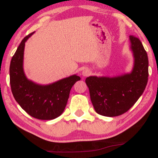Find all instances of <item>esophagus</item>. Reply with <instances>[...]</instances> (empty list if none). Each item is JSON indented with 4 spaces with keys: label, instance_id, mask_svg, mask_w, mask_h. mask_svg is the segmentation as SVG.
<instances>
[{
    "label": "esophagus",
    "instance_id": "obj_1",
    "mask_svg": "<svg viewBox=\"0 0 158 158\" xmlns=\"http://www.w3.org/2000/svg\"><path fill=\"white\" fill-rule=\"evenodd\" d=\"M90 74V70L88 68H85L82 70V71H81V75L85 77H88V76H89Z\"/></svg>",
    "mask_w": 158,
    "mask_h": 158
}]
</instances>
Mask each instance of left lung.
<instances>
[{
    "label": "left lung",
    "mask_w": 158,
    "mask_h": 158,
    "mask_svg": "<svg viewBox=\"0 0 158 158\" xmlns=\"http://www.w3.org/2000/svg\"><path fill=\"white\" fill-rule=\"evenodd\" d=\"M130 50L134 58L131 72L114 77H87L90 100L97 114L117 117L131 108L141 97L148 81L147 52L138 38L129 36Z\"/></svg>",
    "instance_id": "1"
}]
</instances>
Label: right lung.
Returning <instances> with one entry per match:
<instances>
[{"mask_svg": "<svg viewBox=\"0 0 158 158\" xmlns=\"http://www.w3.org/2000/svg\"><path fill=\"white\" fill-rule=\"evenodd\" d=\"M34 32L21 41L12 56L10 67V85L16 102L34 118H57L64 110L70 91L80 77L77 74L48 85L38 84L27 77L23 70L25 43Z\"/></svg>", "mask_w": 158, "mask_h": 158, "instance_id": "obj_1", "label": "right lung"}]
</instances>
